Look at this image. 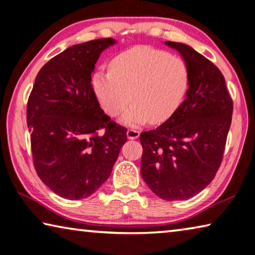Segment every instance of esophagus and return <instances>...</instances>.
<instances>
[{"label":"esophagus","mask_w":255,"mask_h":255,"mask_svg":"<svg viewBox=\"0 0 255 255\" xmlns=\"http://www.w3.org/2000/svg\"><path fill=\"white\" fill-rule=\"evenodd\" d=\"M127 135H128V139L134 140L140 136V132L137 130H134V128H128L127 132Z\"/></svg>","instance_id":"esophagus-1"}]
</instances>
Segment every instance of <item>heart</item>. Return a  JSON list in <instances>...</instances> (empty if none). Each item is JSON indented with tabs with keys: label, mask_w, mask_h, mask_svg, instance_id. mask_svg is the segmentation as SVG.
<instances>
[{
	"label": "heart",
	"mask_w": 255,
	"mask_h": 255,
	"mask_svg": "<svg viewBox=\"0 0 255 255\" xmlns=\"http://www.w3.org/2000/svg\"><path fill=\"white\" fill-rule=\"evenodd\" d=\"M190 87L189 65L181 56L151 46H135L111 61L110 72H98L93 88L107 115L122 116L127 125L150 121L160 124L172 118Z\"/></svg>",
	"instance_id": "b5f03b06"
}]
</instances>
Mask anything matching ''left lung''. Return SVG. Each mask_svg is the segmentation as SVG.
Segmentation results:
<instances>
[{
	"instance_id": "obj_1",
	"label": "left lung",
	"mask_w": 255,
	"mask_h": 255,
	"mask_svg": "<svg viewBox=\"0 0 255 255\" xmlns=\"http://www.w3.org/2000/svg\"><path fill=\"white\" fill-rule=\"evenodd\" d=\"M190 69L186 98L156 130L142 132L141 175L167 201L186 200L209 185L223 161L233 100L217 66L185 44L166 41Z\"/></svg>"
}]
</instances>
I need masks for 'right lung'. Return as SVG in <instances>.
Wrapping results in <instances>:
<instances>
[{
    "instance_id": "right-lung-1",
    "label": "right lung",
    "mask_w": 255,
    "mask_h": 255,
    "mask_svg": "<svg viewBox=\"0 0 255 255\" xmlns=\"http://www.w3.org/2000/svg\"><path fill=\"white\" fill-rule=\"evenodd\" d=\"M113 44L100 38L66 48L40 69L28 98L33 166L62 198L95 193L127 142V128L104 114L91 85L100 53Z\"/></svg>"
}]
</instances>
